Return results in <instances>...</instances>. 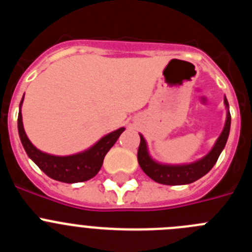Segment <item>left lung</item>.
Listing matches in <instances>:
<instances>
[{"label":"left lung","mask_w":252,"mask_h":252,"mask_svg":"<svg viewBox=\"0 0 252 252\" xmlns=\"http://www.w3.org/2000/svg\"><path fill=\"white\" fill-rule=\"evenodd\" d=\"M224 106L227 108L226 122L222 130L221 135L217 139L216 144L213 145L212 150L207 154L206 157L189 164H180V165H169V164H161L158 162L150 157L148 151V145L142 135H140V146L137 150V161L148 177L155 180L157 183L165 184V186H183V184H190L203 175H206L216 161L218 157L221 155L222 150L226 146L227 139L230 135L231 127V115L228 110V102L224 97Z\"/></svg>","instance_id":"obj_1"}]
</instances>
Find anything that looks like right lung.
<instances>
[{
  "mask_svg": "<svg viewBox=\"0 0 252 252\" xmlns=\"http://www.w3.org/2000/svg\"><path fill=\"white\" fill-rule=\"evenodd\" d=\"M22 101H24V97L20 102L19 119H17V127H19V135L22 146L25 149L28 157L48 177H50L51 179L58 180V182L79 183V182H86V180H90L91 178L94 177L101 169L102 164H103L106 154L115 145V142L117 141L120 135L125 131V127H121L119 130L107 133L106 136L99 139L94 145L82 151V153L66 155V157L50 155V154L43 153V151H40L39 149L35 148L29 140V137L26 136L24 125H22Z\"/></svg>",
  "mask_w": 252,
  "mask_h": 252,
  "instance_id": "1",
  "label": "right lung"
}]
</instances>
